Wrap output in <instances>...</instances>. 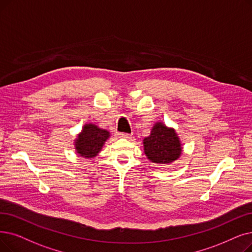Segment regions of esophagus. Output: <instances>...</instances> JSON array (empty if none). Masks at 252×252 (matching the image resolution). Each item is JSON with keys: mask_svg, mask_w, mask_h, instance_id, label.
Listing matches in <instances>:
<instances>
[{"mask_svg": "<svg viewBox=\"0 0 252 252\" xmlns=\"http://www.w3.org/2000/svg\"><path fill=\"white\" fill-rule=\"evenodd\" d=\"M117 136L119 138H129L130 137V134H126V133H118Z\"/></svg>", "mask_w": 252, "mask_h": 252, "instance_id": "34e87169", "label": "esophagus"}]
</instances>
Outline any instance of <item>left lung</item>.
Instances as JSON below:
<instances>
[{"label":"left lung","mask_w":252,"mask_h":252,"mask_svg":"<svg viewBox=\"0 0 252 252\" xmlns=\"http://www.w3.org/2000/svg\"><path fill=\"white\" fill-rule=\"evenodd\" d=\"M144 152L151 162L169 165L180 158L182 147L175 129L162 123L153 126L151 133L143 140Z\"/></svg>","instance_id":"8db88e82"}]
</instances>
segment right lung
Segmentation results:
<instances>
[{"label":"right lung","instance_id":"add662e5","mask_svg":"<svg viewBox=\"0 0 252 252\" xmlns=\"http://www.w3.org/2000/svg\"><path fill=\"white\" fill-rule=\"evenodd\" d=\"M109 137L110 134L108 130L100 128L94 124L84 125L81 133L75 140L76 152L85 158H94L101 151Z\"/></svg>","mask_w":252,"mask_h":252}]
</instances>
